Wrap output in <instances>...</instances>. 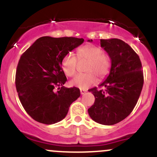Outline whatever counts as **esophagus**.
Returning <instances> with one entry per match:
<instances>
[{"mask_svg": "<svg viewBox=\"0 0 157 157\" xmlns=\"http://www.w3.org/2000/svg\"><path fill=\"white\" fill-rule=\"evenodd\" d=\"M86 92V90H83V89H80V94H84Z\"/></svg>", "mask_w": 157, "mask_h": 157, "instance_id": "34e87169", "label": "esophagus"}]
</instances>
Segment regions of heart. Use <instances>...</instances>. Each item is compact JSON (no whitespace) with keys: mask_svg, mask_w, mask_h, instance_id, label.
Instances as JSON below:
<instances>
[{"mask_svg":"<svg viewBox=\"0 0 157 157\" xmlns=\"http://www.w3.org/2000/svg\"><path fill=\"white\" fill-rule=\"evenodd\" d=\"M79 60H88L85 71L87 73L78 74L71 81V84L80 89L86 90L97 82V77L104 78L111 68V59L105 54L103 48L97 45L86 44L77 51ZM61 67L65 75L73 77L77 72V59L73 53H67L61 60Z\"/></svg>","mask_w":157,"mask_h":157,"instance_id":"b5f03b06","label":"heart"}]
</instances>
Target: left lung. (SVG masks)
<instances>
[{"label": "left lung", "mask_w": 157, "mask_h": 157, "mask_svg": "<svg viewBox=\"0 0 157 157\" xmlns=\"http://www.w3.org/2000/svg\"><path fill=\"white\" fill-rule=\"evenodd\" d=\"M100 46L110 57L111 68L106 80L99 85L103 89L89 90L95 102L88 113L98 124L113 125L128 117L136 106L144 85V73L139 56L124 41L101 39Z\"/></svg>", "instance_id": "left-lung-1"}]
</instances>
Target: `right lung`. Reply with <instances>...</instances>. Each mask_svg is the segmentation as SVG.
<instances>
[{
	"label": "right lung",
	"instance_id": "add662e5",
	"mask_svg": "<svg viewBox=\"0 0 157 157\" xmlns=\"http://www.w3.org/2000/svg\"><path fill=\"white\" fill-rule=\"evenodd\" d=\"M83 41V38L42 36L21 55L16 89L23 107L34 121L44 124L62 121L80 96L78 88L63 86L67 77L61 60Z\"/></svg>",
	"mask_w": 157,
	"mask_h": 157
}]
</instances>
